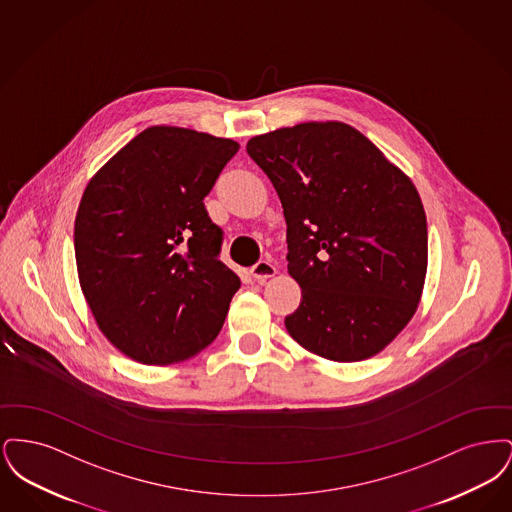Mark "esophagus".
Here are the masks:
<instances>
[{
	"mask_svg": "<svg viewBox=\"0 0 512 512\" xmlns=\"http://www.w3.org/2000/svg\"><path fill=\"white\" fill-rule=\"evenodd\" d=\"M274 274H276V267H274L270 261H265V259H261L257 265L251 267V276L257 278V280L272 278Z\"/></svg>",
	"mask_w": 512,
	"mask_h": 512,
	"instance_id": "1",
	"label": "esophagus"
}]
</instances>
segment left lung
I'll return each mask as SVG.
<instances>
[{"label":"left lung","mask_w":512,"mask_h":512,"mask_svg":"<svg viewBox=\"0 0 512 512\" xmlns=\"http://www.w3.org/2000/svg\"><path fill=\"white\" fill-rule=\"evenodd\" d=\"M286 217L288 272L301 288L293 340L338 363L380 353L413 318L428 265L413 182L359 130L303 122L247 142Z\"/></svg>","instance_id":"8db88e82"}]
</instances>
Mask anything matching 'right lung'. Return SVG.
Returning <instances> with one entry per match:
<instances>
[{"instance_id": "1", "label": "right lung", "mask_w": 512, "mask_h": 512, "mask_svg": "<svg viewBox=\"0 0 512 512\" xmlns=\"http://www.w3.org/2000/svg\"><path fill=\"white\" fill-rule=\"evenodd\" d=\"M240 146L176 126L140 132L90 180L74 220L82 293L126 357L171 365L219 336L240 278L205 209Z\"/></svg>"}]
</instances>
